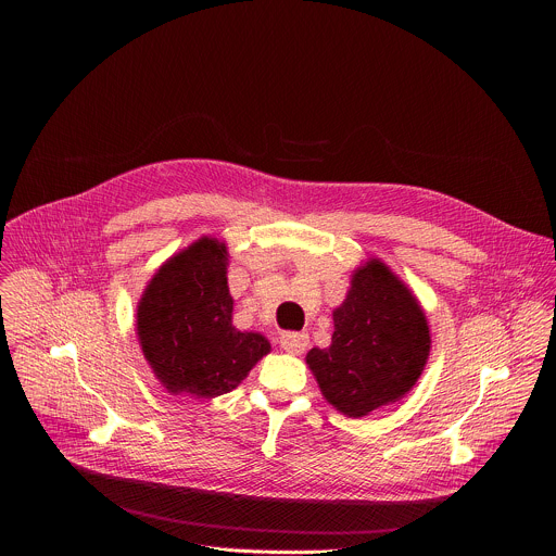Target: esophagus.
I'll return each mask as SVG.
<instances>
[{
	"mask_svg": "<svg viewBox=\"0 0 556 556\" xmlns=\"http://www.w3.org/2000/svg\"><path fill=\"white\" fill-rule=\"evenodd\" d=\"M279 343H281L283 352L299 356V354H303L307 350L309 339H307V334H301V332H286Z\"/></svg>",
	"mask_w": 556,
	"mask_h": 556,
	"instance_id": "esophagus-1",
	"label": "esophagus"
}]
</instances>
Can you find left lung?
I'll list each match as a JSON object with an SVG mask.
<instances>
[{
	"label": "left lung",
	"instance_id": "1",
	"mask_svg": "<svg viewBox=\"0 0 556 556\" xmlns=\"http://www.w3.org/2000/svg\"><path fill=\"white\" fill-rule=\"evenodd\" d=\"M332 319L330 348H312L305 356L324 399L348 418L403 401L431 352L429 321L414 290L369 257L352 273Z\"/></svg>",
	"mask_w": 556,
	"mask_h": 556
}]
</instances>
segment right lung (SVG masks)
Instances as JSON below:
<instances>
[{
  "label": "right lung",
  "mask_w": 556,
  "mask_h": 556,
  "mask_svg": "<svg viewBox=\"0 0 556 556\" xmlns=\"http://www.w3.org/2000/svg\"><path fill=\"white\" fill-rule=\"evenodd\" d=\"M226 266V242L204 235L157 268L138 299L142 356L172 395L228 393L270 352L264 334L232 326Z\"/></svg>",
  "instance_id": "1"
}]
</instances>
